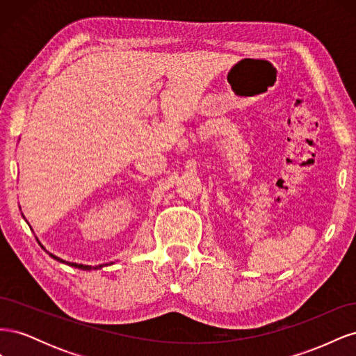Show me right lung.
I'll list each match as a JSON object with an SVG mask.
<instances>
[{"label":"right lung","mask_w":356,"mask_h":356,"mask_svg":"<svg viewBox=\"0 0 356 356\" xmlns=\"http://www.w3.org/2000/svg\"><path fill=\"white\" fill-rule=\"evenodd\" d=\"M38 241V239H37ZM38 243H40V241H38ZM41 245V243H40ZM41 248H44L41 245ZM49 252V251H47ZM49 255L51 257V258H55V260H58L59 263H65V264H68V266H71V267H75V268H81V270H92V268H95V270H98V268H102L104 266H106V264H99V266H95V267H92V266H86V264H77V263H70V261H65V260H62V258H59V257H56V255H53V254H50L49 252ZM113 264V263H111Z\"/></svg>","instance_id":"add662e5"}]
</instances>
